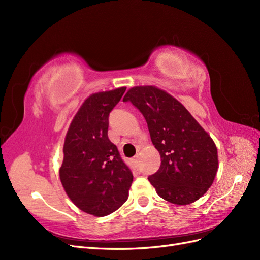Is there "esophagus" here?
Listing matches in <instances>:
<instances>
[{
    "label": "esophagus",
    "mask_w": 260,
    "mask_h": 260,
    "mask_svg": "<svg viewBox=\"0 0 260 260\" xmlns=\"http://www.w3.org/2000/svg\"><path fill=\"white\" fill-rule=\"evenodd\" d=\"M132 162L136 165V166H138L139 165V162H140V157H139V155H136L135 157H133V159H132Z\"/></svg>",
    "instance_id": "obj_1"
}]
</instances>
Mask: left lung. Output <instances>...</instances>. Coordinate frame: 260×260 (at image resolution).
I'll return each mask as SVG.
<instances>
[{
	"label": "left lung",
	"instance_id": "1",
	"mask_svg": "<svg viewBox=\"0 0 260 260\" xmlns=\"http://www.w3.org/2000/svg\"><path fill=\"white\" fill-rule=\"evenodd\" d=\"M145 118L160 167L148 181L161 199L187 205L207 192L218 170L214 141L187 109L153 85L135 86L123 98Z\"/></svg>",
	"mask_w": 260,
	"mask_h": 260
}]
</instances>
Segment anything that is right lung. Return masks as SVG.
I'll return each mask as SVG.
<instances>
[{
  "label": "right lung",
  "mask_w": 260,
  "mask_h": 260,
  "mask_svg": "<svg viewBox=\"0 0 260 260\" xmlns=\"http://www.w3.org/2000/svg\"><path fill=\"white\" fill-rule=\"evenodd\" d=\"M124 86L94 93L69 125L59 169L60 182L75 205L96 217L112 214L128 200L133 181L130 168L108 139V116Z\"/></svg>",
  "instance_id": "obj_1"
}]
</instances>
